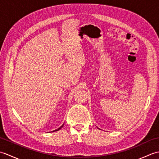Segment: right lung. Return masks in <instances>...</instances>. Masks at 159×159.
I'll return each instance as SVG.
<instances>
[{"instance_id": "obj_1", "label": "right lung", "mask_w": 159, "mask_h": 159, "mask_svg": "<svg viewBox=\"0 0 159 159\" xmlns=\"http://www.w3.org/2000/svg\"><path fill=\"white\" fill-rule=\"evenodd\" d=\"M63 125H64V124L62 125V126H60L59 128H57V130H53V131H52V132H55V131H57V130H60L61 129V128L63 126Z\"/></svg>"}]
</instances>
